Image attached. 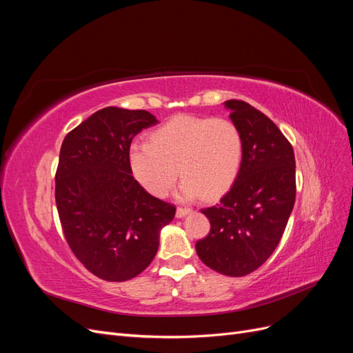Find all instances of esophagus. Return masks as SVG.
Instances as JSON below:
<instances>
[{
	"instance_id": "1",
	"label": "esophagus",
	"mask_w": 353,
	"mask_h": 353,
	"mask_svg": "<svg viewBox=\"0 0 353 353\" xmlns=\"http://www.w3.org/2000/svg\"><path fill=\"white\" fill-rule=\"evenodd\" d=\"M190 212H191V209H188V208H178L176 209V218H183Z\"/></svg>"
}]
</instances>
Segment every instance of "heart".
Wrapping results in <instances>:
<instances>
[{
	"instance_id": "b5f03b06",
	"label": "heart",
	"mask_w": 353,
	"mask_h": 353,
	"mask_svg": "<svg viewBox=\"0 0 353 353\" xmlns=\"http://www.w3.org/2000/svg\"><path fill=\"white\" fill-rule=\"evenodd\" d=\"M128 159L135 179L156 197L168 194L179 172L181 199H215L236 183L243 137L225 117L176 116L157 128L150 141L132 143Z\"/></svg>"
}]
</instances>
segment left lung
Wrapping results in <instances>:
<instances>
[{
    "label": "left lung",
    "mask_w": 353,
    "mask_h": 353,
    "mask_svg": "<svg viewBox=\"0 0 353 353\" xmlns=\"http://www.w3.org/2000/svg\"><path fill=\"white\" fill-rule=\"evenodd\" d=\"M225 108L243 137L241 168L218 205L201 209L210 231L196 252L213 271L243 276L258 270L283 237L296 199V162L292 144L268 116L241 100H228Z\"/></svg>",
    "instance_id": "1"
}]
</instances>
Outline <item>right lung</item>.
Listing matches in <instances>:
<instances>
[{"instance_id": "add662e5", "label": "right lung", "mask_w": 353, "mask_h": 353, "mask_svg": "<svg viewBox=\"0 0 353 353\" xmlns=\"http://www.w3.org/2000/svg\"><path fill=\"white\" fill-rule=\"evenodd\" d=\"M157 119L147 110L104 108L63 140L56 205L79 262L105 281H126L154 259L175 206L153 197L130 168L132 138Z\"/></svg>"}]
</instances>
